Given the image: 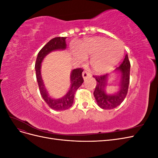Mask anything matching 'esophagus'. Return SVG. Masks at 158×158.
I'll list each match as a JSON object with an SVG mask.
<instances>
[{
	"label": "esophagus",
	"instance_id": "1",
	"mask_svg": "<svg viewBox=\"0 0 158 158\" xmlns=\"http://www.w3.org/2000/svg\"><path fill=\"white\" fill-rule=\"evenodd\" d=\"M82 76H83L84 79L85 80V79H87V78H89V77H91V76H92V74H91L89 73V72L84 71V73H82Z\"/></svg>",
	"mask_w": 158,
	"mask_h": 158
}]
</instances>
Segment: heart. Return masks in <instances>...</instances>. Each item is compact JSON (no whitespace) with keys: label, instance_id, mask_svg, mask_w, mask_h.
Wrapping results in <instances>:
<instances>
[{"label":"heart","instance_id":"obj_1","mask_svg":"<svg viewBox=\"0 0 158 158\" xmlns=\"http://www.w3.org/2000/svg\"><path fill=\"white\" fill-rule=\"evenodd\" d=\"M76 56L81 60L92 56L91 66L97 73H106L113 69L122 59L123 49L120 44L103 37H96L80 42Z\"/></svg>","mask_w":158,"mask_h":158}]
</instances>
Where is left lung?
Returning <instances> with one entry per match:
<instances>
[{
	"label": "left lung",
	"instance_id": "obj_1",
	"mask_svg": "<svg viewBox=\"0 0 158 158\" xmlns=\"http://www.w3.org/2000/svg\"><path fill=\"white\" fill-rule=\"evenodd\" d=\"M130 69L131 63L127 54L123 63L114 70L120 74L119 89L115 94L111 95L108 94L106 90L109 79L108 74L94 76V78L97 81L94 95L99 107L103 109H112L118 106L124 101L127 96L130 82Z\"/></svg>",
	"mask_w": 158,
	"mask_h": 158
}]
</instances>
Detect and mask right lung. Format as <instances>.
<instances>
[{
    "label": "right lung",
    "mask_w": 158,
    "mask_h": 158,
    "mask_svg": "<svg viewBox=\"0 0 158 158\" xmlns=\"http://www.w3.org/2000/svg\"><path fill=\"white\" fill-rule=\"evenodd\" d=\"M66 37H57L51 40L39 52L35 65L36 78L41 96L49 107L56 111H64L73 106L75 92L84 82L82 77L83 70L79 68L72 70L70 89L63 97L59 99L52 98L45 88L41 75V64L45 57L51 52L56 50H64L66 48Z\"/></svg>",
    "instance_id": "right-lung-1"
}]
</instances>
